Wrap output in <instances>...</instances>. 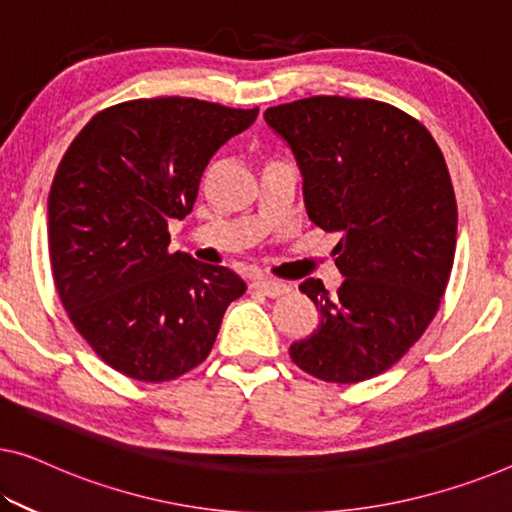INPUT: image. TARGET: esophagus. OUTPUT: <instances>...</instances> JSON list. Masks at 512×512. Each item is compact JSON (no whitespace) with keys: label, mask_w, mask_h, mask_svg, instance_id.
Listing matches in <instances>:
<instances>
[{"label":"esophagus","mask_w":512,"mask_h":512,"mask_svg":"<svg viewBox=\"0 0 512 512\" xmlns=\"http://www.w3.org/2000/svg\"><path fill=\"white\" fill-rule=\"evenodd\" d=\"M254 288L261 290V293L267 297H281V295L290 293V283L277 281V279H256Z\"/></svg>","instance_id":"esophagus-1"}]
</instances>
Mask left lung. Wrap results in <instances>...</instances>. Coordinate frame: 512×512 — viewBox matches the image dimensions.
Here are the masks:
<instances>
[{
	"label": "left lung",
	"instance_id": "obj_1",
	"mask_svg": "<svg viewBox=\"0 0 512 512\" xmlns=\"http://www.w3.org/2000/svg\"><path fill=\"white\" fill-rule=\"evenodd\" d=\"M265 123L295 155L311 222L341 233L343 283H300L320 322L290 357L325 382L371 380L426 332L451 277L458 206L444 155L419 121L377 100L304 98L270 107Z\"/></svg>",
	"mask_w": 512,
	"mask_h": 512
}]
</instances>
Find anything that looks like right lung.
Returning <instances> with one entry per match:
<instances>
[{
	"label": "right lung",
	"instance_id": "right-lung-1",
	"mask_svg": "<svg viewBox=\"0 0 512 512\" xmlns=\"http://www.w3.org/2000/svg\"><path fill=\"white\" fill-rule=\"evenodd\" d=\"M258 109L196 98L128 100L84 125L47 199L61 304L93 352L139 382L176 380L210 355L247 283L224 265L169 251L210 157Z\"/></svg>",
	"mask_w": 512,
	"mask_h": 512
}]
</instances>
